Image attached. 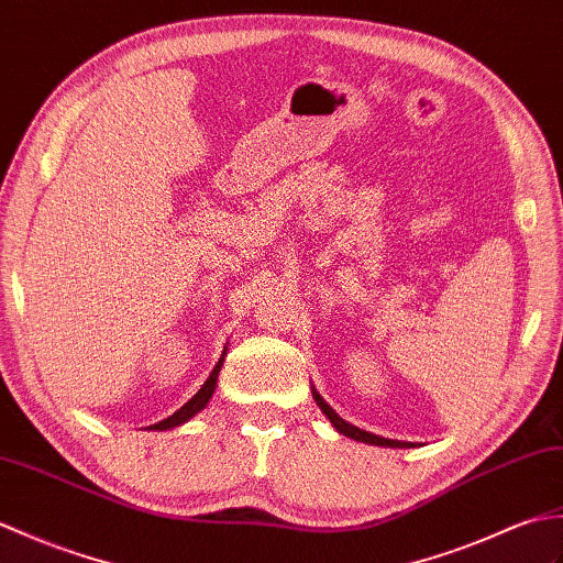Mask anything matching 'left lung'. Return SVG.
<instances>
[{
    "label": "left lung",
    "instance_id": "left-lung-1",
    "mask_svg": "<svg viewBox=\"0 0 563 563\" xmlns=\"http://www.w3.org/2000/svg\"><path fill=\"white\" fill-rule=\"evenodd\" d=\"M310 390H313V399L318 402V407L322 409V415L330 419V423L332 427L340 431L342 435H346V439H354V441H361V443H368V445H380V448H409V445H415V443H409V441H395V439H383V435H376V433H371V431H364V429H358V427H354V423H349V421H344L340 415H336V411L324 402V399L320 397V393L316 390V385H310Z\"/></svg>",
    "mask_w": 563,
    "mask_h": 563
}]
</instances>
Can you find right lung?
<instances>
[{
    "mask_svg": "<svg viewBox=\"0 0 563 563\" xmlns=\"http://www.w3.org/2000/svg\"><path fill=\"white\" fill-rule=\"evenodd\" d=\"M227 352H229V349L223 346L221 358L217 361V366L211 368L209 378L202 383V387H199V390L190 399H187V402L178 411H173L168 419L158 421V423H152V427H148V431H170V429H176V427H183V423H187L192 417H197L199 411H202L209 405L211 395H214V390H217V380H219V373H221V366H223V358H227Z\"/></svg>",
    "mask_w": 563,
    "mask_h": 563,
    "instance_id": "obj_1",
    "label": "right lung"
}]
</instances>
